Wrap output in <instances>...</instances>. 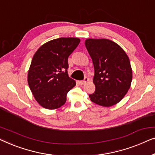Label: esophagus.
<instances>
[{"mask_svg": "<svg viewBox=\"0 0 155 155\" xmlns=\"http://www.w3.org/2000/svg\"><path fill=\"white\" fill-rule=\"evenodd\" d=\"M88 80H89V79H88V77H85L84 80H83V81H80L79 84H80L81 85H84V84H86V82H88Z\"/></svg>", "mask_w": 155, "mask_h": 155, "instance_id": "1", "label": "esophagus"}]
</instances>
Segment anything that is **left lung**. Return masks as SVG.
Wrapping results in <instances>:
<instances>
[{"label": "left lung", "mask_w": 155, "mask_h": 155, "mask_svg": "<svg viewBox=\"0 0 155 155\" xmlns=\"http://www.w3.org/2000/svg\"><path fill=\"white\" fill-rule=\"evenodd\" d=\"M85 45L95 70V90L89 97L100 106L114 105L130 88L132 69L129 58L117 43L109 39L88 38Z\"/></svg>", "instance_id": "left-lung-1"}]
</instances>
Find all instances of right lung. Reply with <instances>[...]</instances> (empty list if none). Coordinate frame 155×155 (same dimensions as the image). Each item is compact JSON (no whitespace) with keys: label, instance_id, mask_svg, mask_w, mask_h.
Segmentation results:
<instances>
[{"label":"right lung","instance_id":"right-lung-1","mask_svg":"<svg viewBox=\"0 0 155 155\" xmlns=\"http://www.w3.org/2000/svg\"><path fill=\"white\" fill-rule=\"evenodd\" d=\"M80 43L78 38H59L39 48L28 71V84L43 107L55 110L64 104L67 94L76 86L69 77L68 58Z\"/></svg>","mask_w":155,"mask_h":155}]
</instances>
